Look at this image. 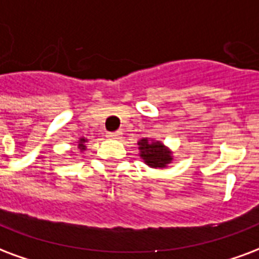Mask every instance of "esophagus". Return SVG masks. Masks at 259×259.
I'll return each instance as SVG.
<instances>
[{"label":"esophagus","mask_w":259,"mask_h":259,"mask_svg":"<svg viewBox=\"0 0 259 259\" xmlns=\"http://www.w3.org/2000/svg\"><path fill=\"white\" fill-rule=\"evenodd\" d=\"M108 137L114 140H119L122 137V133L120 132H112V133H108Z\"/></svg>","instance_id":"34e87169"}]
</instances>
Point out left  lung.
Returning a JSON list of instances; mask_svg holds the SVG:
<instances>
[{"label": "left lung", "instance_id": "8db88e82", "mask_svg": "<svg viewBox=\"0 0 259 259\" xmlns=\"http://www.w3.org/2000/svg\"><path fill=\"white\" fill-rule=\"evenodd\" d=\"M140 149V158L152 168H166L173 162V152L160 141L141 139L137 143Z\"/></svg>", "mask_w": 259, "mask_h": 259}]
</instances>
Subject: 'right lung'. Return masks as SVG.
<instances>
[{
  "mask_svg": "<svg viewBox=\"0 0 259 259\" xmlns=\"http://www.w3.org/2000/svg\"><path fill=\"white\" fill-rule=\"evenodd\" d=\"M86 143H88V140H86L85 137H81V139L78 140V149H79L81 152H83L86 149Z\"/></svg>",
  "mask_w": 259,
  "mask_h": 259,
  "instance_id": "right-lung-1",
  "label": "right lung"
}]
</instances>
